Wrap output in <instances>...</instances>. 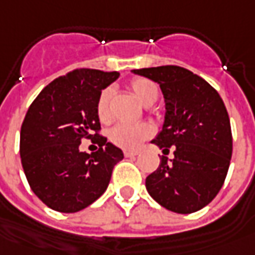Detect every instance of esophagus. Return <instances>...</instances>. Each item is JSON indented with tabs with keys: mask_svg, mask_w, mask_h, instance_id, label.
<instances>
[{
	"mask_svg": "<svg viewBox=\"0 0 255 255\" xmlns=\"http://www.w3.org/2000/svg\"><path fill=\"white\" fill-rule=\"evenodd\" d=\"M124 154H125V157H126V158H131V157H136V155H137L138 152H137V151L125 150V151H124Z\"/></svg>",
	"mask_w": 255,
	"mask_h": 255,
	"instance_id": "obj_1",
	"label": "esophagus"
}]
</instances>
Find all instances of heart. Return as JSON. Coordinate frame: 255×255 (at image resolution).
Returning a JSON list of instances; mask_svg holds the SVG:
<instances>
[{"label":"heart","instance_id":"heart-1","mask_svg":"<svg viewBox=\"0 0 255 255\" xmlns=\"http://www.w3.org/2000/svg\"><path fill=\"white\" fill-rule=\"evenodd\" d=\"M130 90L144 107L154 104L159 96L157 83L144 77L133 79L130 82ZM111 98H112V91L111 89H105L101 91L97 100V117L103 124L111 121ZM152 129L148 124H118L110 130V138L114 144L119 145L125 150H136L145 138L150 137Z\"/></svg>","mask_w":255,"mask_h":255}]
</instances>
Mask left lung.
Instances as JSON below:
<instances>
[{
    "label": "left lung",
    "mask_w": 255,
    "mask_h": 255,
    "mask_svg": "<svg viewBox=\"0 0 255 255\" xmlns=\"http://www.w3.org/2000/svg\"><path fill=\"white\" fill-rule=\"evenodd\" d=\"M159 84L164 94L162 129L152 144L173 158L161 157L145 187L158 204L191 214L210 204L221 190L232 158L231 121L218 91L180 66L133 69Z\"/></svg>",
    "instance_id": "obj_1"
}]
</instances>
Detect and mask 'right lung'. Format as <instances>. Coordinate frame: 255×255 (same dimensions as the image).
<instances>
[{"instance_id": "add662e5", "label": "right lung", "mask_w": 255, "mask_h": 255, "mask_svg": "<svg viewBox=\"0 0 255 255\" xmlns=\"http://www.w3.org/2000/svg\"><path fill=\"white\" fill-rule=\"evenodd\" d=\"M118 72L76 69L45 86L31 103L20 129V159L37 197L51 210L77 212L101 197L124 152L100 130L97 100ZM82 138L100 145L87 154Z\"/></svg>"}]
</instances>
